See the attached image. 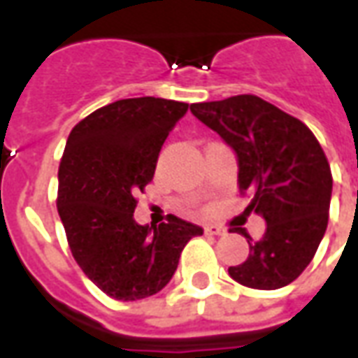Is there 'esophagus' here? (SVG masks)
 Returning <instances> with one entry per match:
<instances>
[{
	"label": "esophagus",
	"mask_w": 358,
	"mask_h": 358,
	"mask_svg": "<svg viewBox=\"0 0 358 358\" xmlns=\"http://www.w3.org/2000/svg\"><path fill=\"white\" fill-rule=\"evenodd\" d=\"M204 233L210 234V236H221V234H225V229H221L217 225H206Z\"/></svg>",
	"instance_id": "esophagus-1"
}]
</instances>
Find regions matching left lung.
<instances>
[{
	"instance_id": "1",
	"label": "left lung",
	"mask_w": 358,
	"mask_h": 358,
	"mask_svg": "<svg viewBox=\"0 0 358 358\" xmlns=\"http://www.w3.org/2000/svg\"><path fill=\"white\" fill-rule=\"evenodd\" d=\"M190 112L233 148L240 192L254 194L246 211L267 223L255 242L234 229L250 255L229 275L248 288L288 286L311 263L328 225L332 171L324 150L303 122L255 95L190 104Z\"/></svg>"
}]
</instances>
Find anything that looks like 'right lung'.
Returning a JSON list of instances; mask_svg holds the SVG:
<instances>
[{"mask_svg":"<svg viewBox=\"0 0 358 358\" xmlns=\"http://www.w3.org/2000/svg\"><path fill=\"white\" fill-rule=\"evenodd\" d=\"M189 104L156 96L106 104L70 131L59 166L57 210L70 252L106 296L135 301L171 280L185 244L202 227L168 215L133 219L135 194L152 181L158 154Z\"/></svg>","mask_w":358,"mask_h":358,"instance_id":"right-lung-1","label":"right lung"}]
</instances>
